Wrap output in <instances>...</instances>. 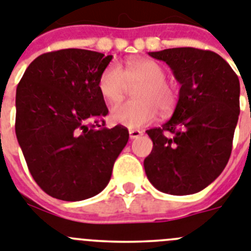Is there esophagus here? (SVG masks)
<instances>
[{"instance_id":"obj_1","label":"esophagus","mask_w":251,"mask_h":251,"mask_svg":"<svg viewBox=\"0 0 251 251\" xmlns=\"http://www.w3.org/2000/svg\"><path fill=\"white\" fill-rule=\"evenodd\" d=\"M128 134H130V139H137L142 135V131L140 130H130L128 131Z\"/></svg>"}]
</instances>
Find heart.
<instances>
[{
  "instance_id": "heart-1",
  "label": "heart",
  "mask_w": 251,
  "mask_h": 251,
  "mask_svg": "<svg viewBox=\"0 0 251 251\" xmlns=\"http://www.w3.org/2000/svg\"><path fill=\"white\" fill-rule=\"evenodd\" d=\"M135 89L136 100L115 105L110 117L115 124L128 128H137L156 120L159 110L169 114L175 109L177 91L166 81L164 67L150 58H135L128 61L127 67L112 62L101 72L99 90L105 100L114 103L120 101L130 86Z\"/></svg>"
}]
</instances>
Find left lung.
I'll return each mask as SVG.
<instances>
[{
	"instance_id": "left-lung-1",
	"label": "left lung",
	"mask_w": 251,
	"mask_h": 251,
	"mask_svg": "<svg viewBox=\"0 0 251 251\" xmlns=\"http://www.w3.org/2000/svg\"><path fill=\"white\" fill-rule=\"evenodd\" d=\"M149 55L166 62L181 87L170 120L146 131L153 144L144 160L146 176L165 194L199 193L229 161L240 114V82L213 51L177 47Z\"/></svg>"
}]
</instances>
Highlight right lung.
<instances>
[{"mask_svg": "<svg viewBox=\"0 0 251 251\" xmlns=\"http://www.w3.org/2000/svg\"><path fill=\"white\" fill-rule=\"evenodd\" d=\"M111 55L66 49L38 56L16 90V136L31 175L46 194L80 201L103 190L128 141L105 127L101 72Z\"/></svg>", "mask_w": 251, "mask_h": 251, "instance_id": "right-lung-1", "label": "right lung"}]
</instances>
